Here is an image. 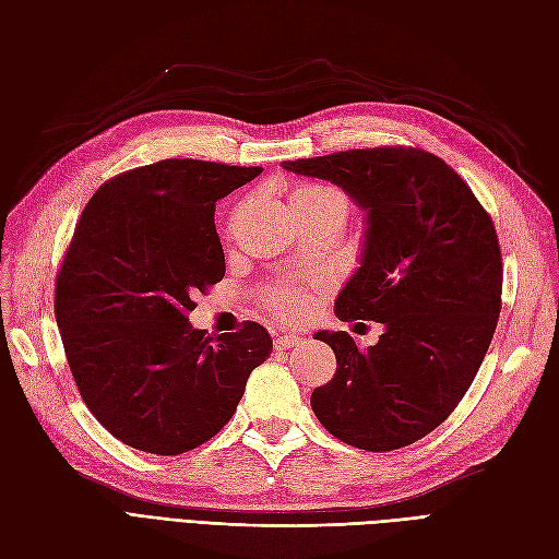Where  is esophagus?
Here are the masks:
<instances>
[{
    "label": "esophagus",
    "mask_w": 559,
    "mask_h": 559,
    "mask_svg": "<svg viewBox=\"0 0 559 559\" xmlns=\"http://www.w3.org/2000/svg\"><path fill=\"white\" fill-rule=\"evenodd\" d=\"M302 343H306V337L296 335V333H277L275 341H273L275 349H292V347H298Z\"/></svg>",
    "instance_id": "obj_1"
}]
</instances>
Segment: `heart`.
Segmentation results:
<instances>
[{
    "instance_id": "heart-1",
    "label": "heart",
    "mask_w": 559,
    "mask_h": 559,
    "mask_svg": "<svg viewBox=\"0 0 559 559\" xmlns=\"http://www.w3.org/2000/svg\"><path fill=\"white\" fill-rule=\"evenodd\" d=\"M321 191H326V189H321V186H300V189H296V191L292 193V205H294V202L308 200V198H312V195H317V193H321ZM273 306H275L282 314L296 317V314H300L302 310H306L308 298L302 296L300 292H296V289H282V292L273 294Z\"/></svg>"
}]
</instances>
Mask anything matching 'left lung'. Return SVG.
Instances as JSON below:
<instances>
[{
	"instance_id": "obj_1",
	"label": "left lung",
	"mask_w": 559,
	"mask_h": 559,
	"mask_svg": "<svg viewBox=\"0 0 559 559\" xmlns=\"http://www.w3.org/2000/svg\"><path fill=\"white\" fill-rule=\"evenodd\" d=\"M282 167L341 186L364 210L359 267L335 314L384 326L368 352L347 331L314 333L337 366L312 392V411L359 450L411 445L456 408L492 343L503 282L492 218L445 160L421 148H352Z\"/></svg>"
}]
</instances>
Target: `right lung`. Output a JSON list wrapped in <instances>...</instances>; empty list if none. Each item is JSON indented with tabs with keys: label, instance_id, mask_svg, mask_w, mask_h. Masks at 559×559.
I'll return each instance as SVG.
<instances>
[{
	"label": "right lung",
	"instance_id": "add662e5",
	"mask_svg": "<svg viewBox=\"0 0 559 559\" xmlns=\"http://www.w3.org/2000/svg\"><path fill=\"white\" fill-rule=\"evenodd\" d=\"M263 167L167 158L109 179L88 200L56 282V319L83 403L118 441L181 454L224 429L273 349L245 321L193 329V296L226 275L216 200Z\"/></svg>",
	"mask_w": 559,
	"mask_h": 559
}]
</instances>
